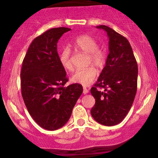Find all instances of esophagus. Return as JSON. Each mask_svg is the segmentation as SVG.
Segmentation results:
<instances>
[{
  "label": "esophagus",
  "instance_id": "esophagus-1",
  "mask_svg": "<svg viewBox=\"0 0 158 158\" xmlns=\"http://www.w3.org/2000/svg\"><path fill=\"white\" fill-rule=\"evenodd\" d=\"M89 92V89H87L85 87H83V94L84 95H85V94H87Z\"/></svg>",
  "mask_w": 158,
  "mask_h": 158
}]
</instances>
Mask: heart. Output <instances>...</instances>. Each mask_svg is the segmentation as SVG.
Listing matches in <instances>:
<instances>
[{"mask_svg":"<svg viewBox=\"0 0 158 158\" xmlns=\"http://www.w3.org/2000/svg\"><path fill=\"white\" fill-rule=\"evenodd\" d=\"M73 47L76 49L89 53L88 63H92L98 69H101L106 63V52L103 48L98 47V42L95 38L88 34L76 36L73 41ZM72 51L68 47H63L59 53V61L63 69L72 71L73 69L71 60ZM96 76V70L92 66L83 69H78L72 75L71 80L75 83L86 86L90 85Z\"/></svg>","mask_w":158,"mask_h":158,"instance_id":"b5f03b06","label":"heart"}]
</instances>
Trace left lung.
Wrapping results in <instances>:
<instances>
[{"label": "left lung", "mask_w": 158, "mask_h": 158, "mask_svg": "<svg viewBox=\"0 0 158 158\" xmlns=\"http://www.w3.org/2000/svg\"><path fill=\"white\" fill-rule=\"evenodd\" d=\"M107 33L109 53L106 66L91 89L95 104L91 114L98 123L113 126L125 118L137 92L138 64L128 40L105 25L97 26ZM104 89L101 92L98 89Z\"/></svg>", "instance_id": "left-lung-1"}]
</instances>
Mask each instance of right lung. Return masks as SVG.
Segmentation results:
<instances>
[{
    "label": "right lung",
    "instance_id": "add662e5",
    "mask_svg": "<svg viewBox=\"0 0 158 158\" xmlns=\"http://www.w3.org/2000/svg\"><path fill=\"white\" fill-rule=\"evenodd\" d=\"M71 29H49L35 38L22 63L21 93L27 109L41 127L54 131L63 127L72 114L82 93V85L68 82L65 69L59 61L57 43Z\"/></svg>",
    "mask_w": 158,
    "mask_h": 158
}]
</instances>
